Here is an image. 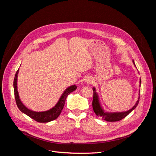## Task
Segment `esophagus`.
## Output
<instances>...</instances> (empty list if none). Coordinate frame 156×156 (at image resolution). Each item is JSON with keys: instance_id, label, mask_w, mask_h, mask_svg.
Returning a JSON list of instances; mask_svg holds the SVG:
<instances>
[{"instance_id": "1", "label": "esophagus", "mask_w": 156, "mask_h": 156, "mask_svg": "<svg viewBox=\"0 0 156 156\" xmlns=\"http://www.w3.org/2000/svg\"><path fill=\"white\" fill-rule=\"evenodd\" d=\"M85 82L87 83V84H91L92 83V79L90 78V77H88L85 79Z\"/></svg>"}]
</instances>
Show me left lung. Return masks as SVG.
<instances>
[{"label":"left lung","mask_w":156,"mask_h":156,"mask_svg":"<svg viewBox=\"0 0 156 156\" xmlns=\"http://www.w3.org/2000/svg\"><path fill=\"white\" fill-rule=\"evenodd\" d=\"M133 62L135 64L134 61L133 60ZM140 83H141V80L140 79ZM93 91H94V95H93V101H92V107H93V110L94 112L96 113V115L99 116L102 118L103 120H104L107 122H116V121H119L121 120L122 119H123L124 118L127 116L128 115L129 113L134 110L136 108V107L137 106L139 101V98H140V90L139 92V97H138V100L136 101V103L135 105L132 107L131 109L124 111V112H105L103 108H102L100 100H99V96L98 94L96 92V88L95 87H93Z\"/></svg>","instance_id":"obj_1"}]
</instances>
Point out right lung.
<instances>
[{"instance_id":"right-lung-1","label":"right lung","mask_w":156,"mask_h":156,"mask_svg":"<svg viewBox=\"0 0 156 156\" xmlns=\"http://www.w3.org/2000/svg\"><path fill=\"white\" fill-rule=\"evenodd\" d=\"M18 73H19V69L17 71V72L15 75V77H14V80H13L14 95H15L16 104L19 108V109H20L22 112L25 113V115L30 117L31 119H34V120L38 122H41V123H46V122L53 121L57 119L58 116L60 115L61 112H62V110L63 109L66 99L67 96L71 92H73L77 88V86L75 85V84L68 87L62 93V96H60L57 103L55 105V106H54L53 108H51V109L46 111H42V112L34 111L26 107L24 105H23V103L20 100V96H19V93L17 91V86Z\"/></svg>"}]
</instances>
